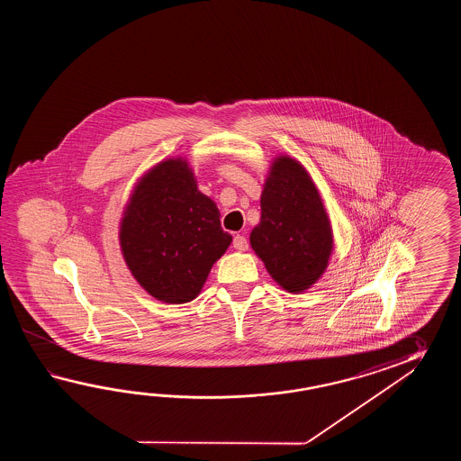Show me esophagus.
<instances>
[{
	"mask_svg": "<svg viewBox=\"0 0 461 461\" xmlns=\"http://www.w3.org/2000/svg\"><path fill=\"white\" fill-rule=\"evenodd\" d=\"M234 249L237 250H240V252H245L247 249H249V242H247V239H245L244 235L237 234L234 237Z\"/></svg>",
	"mask_w": 461,
	"mask_h": 461,
	"instance_id": "esophagus-1",
	"label": "esophagus"
}]
</instances>
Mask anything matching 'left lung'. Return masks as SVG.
Segmentation results:
<instances>
[{"label":"left lung","instance_id":"left-lung-1","mask_svg":"<svg viewBox=\"0 0 461 461\" xmlns=\"http://www.w3.org/2000/svg\"><path fill=\"white\" fill-rule=\"evenodd\" d=\"M260 207V222L250 234L255 254L286 292L308 290L324 274L333 252L331 224L313 179L294 158H276Z\"/></svg>","mask_w":461,"mask_h":461}]
</instances>
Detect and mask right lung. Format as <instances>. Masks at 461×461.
I'll return each mask as SVG.
<instances>
[{"instance_id":"1","label":"right lung","mask_w":461,"mask_h":461,"mask_svg":"<svg viewBox=\"0 0 461 461\" xmlns=\"http://www.w3.org/2000/svg\"><path fill=\"white\" fill-rule=\"evenodd\" d=\"M214 201L197 189L183 158L161 161L140 179L120 226L131 275L165 303L194 300L232 235L221 227Z\"/></svg>"}]
</instances>
